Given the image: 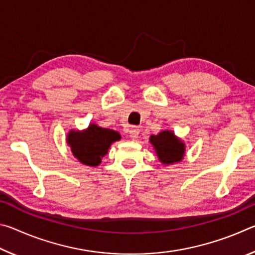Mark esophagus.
<instances>
[{
  "label": "esophagus",
  "mask_w": 255,
  "mask_h": 255,
  "mask_svg": "<svg viewBox=\"0 0 255 255\" xmlns=\"http://www.w3.org/2000/svg\"><path fill=\"white\" fill-rule=\"evenodd\" d=\"M129 136H130L131 139H137L138 136H139V129L137 127H131L130 130H129Z\"/></svg>",
  "instance_id": "34e87169"
}]
</instances>
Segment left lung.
Wrapping results in <instances>:
<instances>
[{
	"instance_id": "8db88e82",
	"label": "left lung",
	"mask_w": 255,
	"mask_h": 255,
	"mask_svg": "<svg viewBox=\"0 0 255 255\" xmlns=\"http://www.w3.org/2000/svg\"><path fill=\"white\" fill-rule=\"evenodd\" d=\"M149 143L154 147L158 161L164 165L179 163L185 155V144L183 140L169 129L162 130L157 135H150Z\"/></svg>"
}]
</instances>
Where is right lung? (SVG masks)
<instances>
[{
	"instance_id": "1",
	"label": "right lung",
	"mask_w": 255,
	"mask_h": 255,
	"mask_svg": "<svg viewBox=\"0 0 255 255\" xmlns=\"http://www.w3.org/2000/svg\"><path fill=\"white\" fill-rule=\"evenodd\" d=\"M120 133L114 129L102 128L92 123L83 130L71 129L66 136V143L80 163L98 166L102 157L108 154L110 146L120 140Z\"/></svg>"
}]
</instances>
